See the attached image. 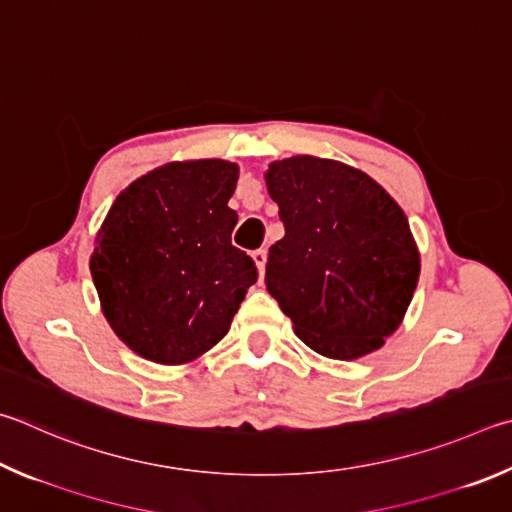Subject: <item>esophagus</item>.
I'll return each mask as SVG.
<instances>
[{"label":"esophagus","instance_id":"esophagus-1","mask_svg":"<svg viewBox=\"0 0 512 512\" xmlns=\"http://www.w3.org/2000/svg\"><path fill=\"white\" fill-rule=\"evenodd\" d=\"M253 259H255V264H257V271H259V275H264V271H266V250H264V248L255 250V253H253Z\"/></svg>","mask_w":512,"mask_h":512}]
</instances>
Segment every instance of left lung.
Here are the masks:
<instances>
[{
	"label": "left lung",
	"mask_w": 512,
	"mask_h": 512,
	"mask_svg": "<svg viewBox=\"0 0 512 512\" xmlns=\"http://www.w3.org/2000/svg\"><path fill=\"white\" fill-rule=\"evenodd\" d=\"M266 188L284 224L266 288L297 338L336 360L383 347L421 273L401 206L365 172L315 156L271 163Z\"/></svg>",
	"instance_id": "1"
}]
</instances>
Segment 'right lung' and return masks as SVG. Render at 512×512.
I'll use <instances>...</instances> for the list:
<instances>
[{"mask_svg":"<svg viewBox=\"0 0 512 512\" xmlns=\"http://www.w3.org/2000/svg\"><path fill=\"white\" fill-rule=\"evenodd\" d=\"M239 167L167 163L118 194L96 237L91 277L111 329L152 362L183 365L226 336L257 266L232 246Z\"/></svg>","mask_w":512,"mask_h":512,"instance_id":"1","label":"right lung"}]
</instances>
